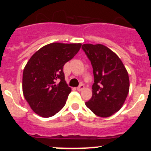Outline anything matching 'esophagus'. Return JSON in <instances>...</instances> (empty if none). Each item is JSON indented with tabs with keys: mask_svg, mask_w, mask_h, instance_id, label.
<instances>
[{
	"mask_svg": "<svg viewBox=\"0 0 151 151\" xmlns=\"http://www.w3.org/2000/svg\"><path fill=\"white\" fill-rule=\"evenodd\" d=\"M84 88H85V85H82H82H80L79 86H78V87L77 88V90H78V91H81L83 90Z\"/></svg>",
	"mask_w": 151,
	"mask_h": 151,
	"instance_id": "1",
	"label": "esophagus"
}]
</instances>
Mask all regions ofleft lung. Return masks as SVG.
Segmentation results:
<instances>
[{
	"mask_svg": "<svg viewBox=\"0 0 151 151\" xmlns=\"http://www.w3.org/2000/svg\"><path fill=\"white\" fill-rule=\"evenodd\" d=\"M82 50L93 67L92 97L85 105L95 115L109 117L120 110L129 91L128 72L122 60L101 44H85Z\"/></svg>",
	"mask_w": 151,
	"mask_h": 151,
	"instance_id": "1",
	"label": "left lung"
}]
</instances>
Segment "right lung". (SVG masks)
<instances>
[{"mask_svg": "<svg viewBox=\"0 0 151 151\" xmlns=\"http://www.w3.org/2000/svg\"><path fill=\"white\" fill-rule=\"evenodd\" d=\"M82 44H48L33 54L22 74V92L32 110L50 117L65 106L71 92L65 81L63 66L73 59Z\"/></svg>", "mask_w": 151, "mask_h": 151, "instance_id": "add662e5", "label": "right lung"}]
</instances>
